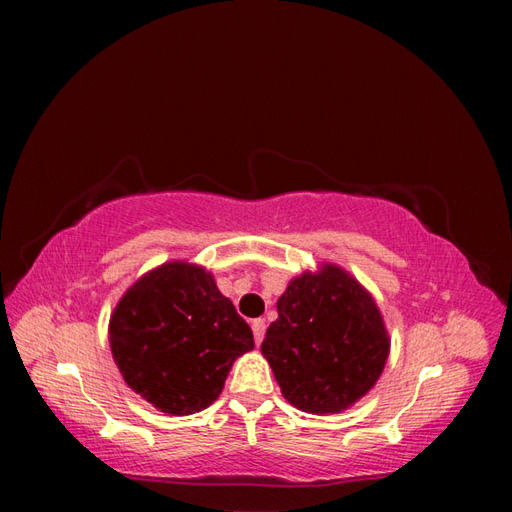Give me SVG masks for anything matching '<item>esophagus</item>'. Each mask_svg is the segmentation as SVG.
Instances as JSON below:
<instances>
[{
  "mask_svg": "<svg viewBox=\"0 0 512 512\" xmlns=\"http://www.w3.org/2000/svg\"><path fill=\"white\" fill-rule=\"evenodd\" d=\"M265 329H267V324H265V320H262V318H256L252 322V331H254V342L256 344L262 342V337H265Z\"/></svg>",
  "mask_w": 512,
  "mask_h": 512,
  "instance_id": "esophagus-1",
  "label": "esophagus"
}]
</instances>
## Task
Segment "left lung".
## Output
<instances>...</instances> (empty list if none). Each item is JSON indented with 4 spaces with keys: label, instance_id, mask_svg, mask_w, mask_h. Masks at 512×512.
Wrapping results in <instances>:
<instances>
[{
    "label": "left lung",
    "instance_id": "left-lung-1",
    "mask_svg": "<svg viewBox=\"0 0 512 512\" xmlns=\"http://www.w3.org/2000/svg\"><path fill=\"white\" fill-rule=\"evenodd\" d=\"M277 314L260 352L294 408L342 412L380 378L389 333L376 301L344 269L324 265L294 277Z\"/></svg>",
    "mask_w": 512,
    "mask_h": 512
}]
</instances>
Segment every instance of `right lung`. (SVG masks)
Masks as SVG:
<instances>
[{
    "label": "right lung",
    "mask_w": 512,
    "mask_h": 512,
    "mask_svg": "<svg viewBox=\"0 0 512 512\" xmlns=\"http://www.w3.org/2000/svg\"><path fill=\"white\" fill-rule=\"evenodd\" d=\"M108 339L130 389L173 416L211 406L237 356L254 348L211 273L188 262H166L123 294Z\"/></svg>",
    "instance_id": "right-lung-1"
}]
</instances>
